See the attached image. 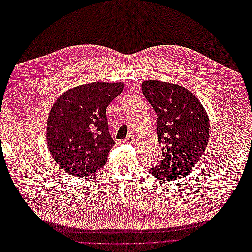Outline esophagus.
<instances>
[{
  "label": "esophagus",
  "instance_id": "esophagus-1",
  "mask_svg": "<svg viewBox=\"0 0 252 252\" xmlns=\"http://www.w3.org/2000/svg\"><path fill=\"white\" fill-rule=\"evenodd\" d=\"M126 142H128V143H133V142L135 141V136H134L133 134H130L129 136H127V137H126Z\"/></svg>",
  "mask_w": 252,
  "mask_h": 252
}]
</instances>
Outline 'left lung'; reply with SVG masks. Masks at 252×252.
Returning a JSON list of instances; mask_svg holds the SVG:
<instances>
[{
	"label": "left lung",
	"mask_w": 252,
	"mask_h": 252,
	"mask_svg": "<svg viewBox=\"0 0 252 252\" xmlns=\"http://www.w3.org/2000/svg\"><path fill=\"white\" fill-rule=\"evenodd\" d=\"M142 92L158 115L162 161L150 173L175 181L196 166L209 141L210 122L201 102L188 89L159 80L142 82Z\"/></svg>",
	"instance_id": "left-lung-1"
}]
</instances>
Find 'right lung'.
<instances>
[{"label":"right lung","mask_w":252,"mask_h":252,"mask_svg":"<svg viewBox=\"0 0 252 252\" xmlns=\"http://www.w3.org/2000/svg\"><path fill=\"white\" fill-rule=\"evenodd\" d=\"M123 90V82H91L64 92L53 104L47 118V146L65 173L84 177L105 165L114 145L106 108Z\"/></svg>","instance_id":"right-lung-1"}]
</instances>
